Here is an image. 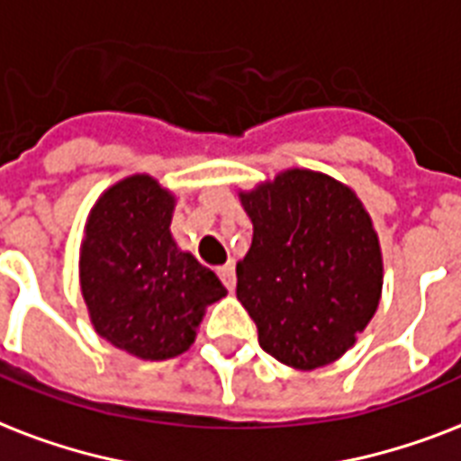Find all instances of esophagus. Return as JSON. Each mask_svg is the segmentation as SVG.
Instances as JSON below:
<instances>
[{
  "label": "esophagus",
  "mask_w": 461,
  "mask_h": 461,
  "mask_svg": "<svg viewBox=\"0 0 461 461\" xmlns=\"http://www.w3.org/2000/svg\"><path fill=\"white\" fill-rule=\"evenodd\" d=\"M219 276H221V281L226 284L228 291H233L235 288V264L226 262L223 267H219Z\"/></svg>",
  "instance_id": "1"
}]
</instances>
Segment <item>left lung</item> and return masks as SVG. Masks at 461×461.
<instances>
[{"label": "left lung", "instance_id": "obj_1", "mask_svg": "<svg viewBox=\"0 0 461 461\" xmlns=\"http://www.w3.org/2000/svg\"><path fill=\"white\" fill-rule=\"evenodd\" d=\"M252 245L238 274V301L264 351L295 370L344 356L383 298V248L358 194L331 175L288 167L240 190Z\"/></svg>", "mask_w": 461, "mask_h": 461}]
</instances>
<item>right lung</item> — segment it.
<instances>
[{
	"label": "right lung",
	"mask_w": 461,
	"mask_h": 461,
	"mask_svg": "<svg viewBox=\"0 0 461 461\" xmlns=\"http://www.w3.org/2000/svg\"><path fill=\"white\" fill-rule=\"evenodd\" d=\"M177 197L134 173L110 185L88 212L78 284L94 330L141 360H167L194 344L209 305L228 294L209 267L177 248Z\"/></svg>",
	"instance_id": "add662e5"
}]
</instances>
